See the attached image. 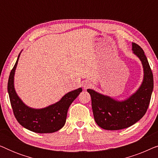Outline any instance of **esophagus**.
<instances>
[{
    "instance_id": "esophagus-1",
    "label": "esophagus",
    "mask_w": 158,
    "mask_h": 158,
    "mask_svg": "<svg viewBox=\"0 0 158 158\" xmlns=\"http://www.w3.org/2000/svg\"><path fill=\"white\" fill-rule=\"evenodd\" d=\"M91 85H92V84L90 83L89 81H85L83 83V88L85 90L88 89V88H89L90 86H91Z\"/></svg>"
}]
</instances>
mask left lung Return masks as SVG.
Instances as JSON below:
<instances>
[{
	"instance_id": "1",
	"label": "left lung",
	"mask_w": 158,
	"mask_h": 158,
	"mask_svg": "<svg viewBox=\"0 0 158 158\" xmlns=\"http://www.w3.org/2000/svg\"><path fill=\"white\" fill-rule=\"evenodd\" d=\"M132 50L144 69L143 81L135 94L127 100L118 101L94 90H87L91 97L94 119L101 128L106 130H119L135 124L143 117L150 104L154 85L152 70L143 49L133 42Z\"/></svg>"
}]
</instances>
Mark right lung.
<instances>
[{"mask_svg":"<svg viewBox=\"0 0 158 158\" xmlns=\"http://www.w3.org/2000/svg\"><path fill=\"white\" fill-rule=\"evenodd\" d=\"M19 54L8 81V92L13 112L21 126L36 133H52L62 128L65 124L68 110L77 98L82 88L69 92L55 104L41 109H31L22 102L14 88V73L18 64Z\"/></svg>","mask_w":158,"mask_h":158,"instance_id":"obj_1","label":"right lung"}]
</instances>
